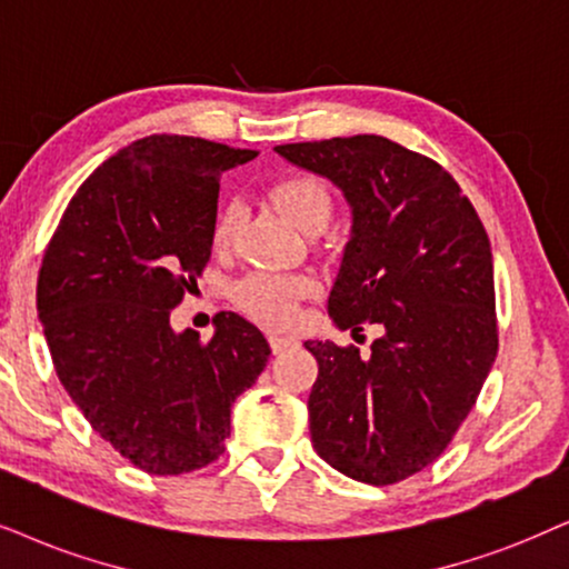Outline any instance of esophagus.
<instances>
[{"label": "esophagus", "instance_id": "obj_1", "mask_svg": "<svg viewBox=\"0 0 569 569\" xmlns=\"http://www.w3.org/2000/svg\"><path fill=\"white\" fill-rule=\"evenodd\" d=\"M291 347H297V341H293V338L270 333V349H272V355H283V351L291 349Z\"/></svg>", "mask_w": 569, "mask_h": 569}]
</instances>
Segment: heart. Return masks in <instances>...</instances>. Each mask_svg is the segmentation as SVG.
I'll return each instance as SVG.
<instances>
[{
  "label": "heart",
  "mask_w": 569,
  "mask_h": 569,
  "mask_svg": "<svg viewBox=\"0 0 569 569\" xmlns=\"http://www.w3.org/2000/svg\"><path fill=\"white\" fill-rule=\"evenodd\" d=\"M272 201L278 210L289 218L293 226L305 233L326 231L330 218H333V197L318 178L309 176H289L280 178L272 186ZM241 210L236 201L226 204L218 212L212 226V243L226 249L233 241L236 228H239ZM233 301L243 312L264 326H291L297 320L299 301L315 293V280L309 276H280V272H249L247 278L233 283Z\"/></svg>",
  "instance_id": "1"
}]
</instances>
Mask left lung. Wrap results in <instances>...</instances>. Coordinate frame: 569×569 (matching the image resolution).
<instances>
[{
  "instance_id": "8db88e82",
  "label": "left lung",
  "mask_w": 569,
  "mask_h": 569,
  "mask_svg": "<svg viewBox=\"0 0 569 569\" xmlns=\"http://www.w3.org/2000/svg\"><path fill=\"white\" fill-rule=\"evenodd\" d=\"M351 207V236L328 297L336 328H380L357 347L307 341L315 451L343 476L399 483L436 462L476 407L499 349L493 257L476 207L428 157L383 136L283 143Z\"/></svg>"
}]
</instances>
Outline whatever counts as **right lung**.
Listing matches in <instances>:
<instances>
[{
  "label": "right lung",
  "mask_w": 569,
  "mask_h": 569,
  "mask_svg": "<svg viewBox=\"0 0 569 569\" xmlns=\"http://www.w3.org/2000/svg\"><path fill=\"white\" fill-rule=\"evenodd\" d=\"M193 136H147L86 178L49 241L36 286L57 378L91 428L149 476L214 462L231 407L270 357L236 312L214 333H176L172 307L212 251L220 176L254 160Z\"/></svg>",
  "instance_id": "add662e5"
}]
</instances>
